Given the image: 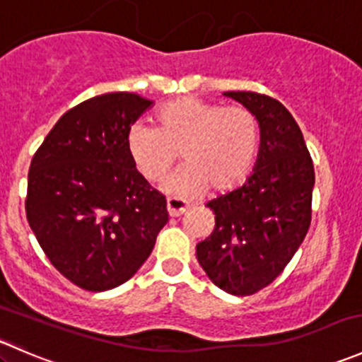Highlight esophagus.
Returning <instances> with one entry per match:
<instances>
[{
  "label": "esophagus",
  "instance_id": "34e87169",
  "mask_svg": "<svg viewBox=\"0 0 362 362\" xmlns=\"http://www.w3.org/2000/svg\"><path fill=\"white\" fill-rule=\"evenodd\" d=\"M166 208H168V214H170L171 217H178V215L185 214V211L191 208V204H189L187 202H184V199L170 198L166 202Z\"/></svg>",
  "mask_w": 362,
  "mask_h": 362
}]
</instances>
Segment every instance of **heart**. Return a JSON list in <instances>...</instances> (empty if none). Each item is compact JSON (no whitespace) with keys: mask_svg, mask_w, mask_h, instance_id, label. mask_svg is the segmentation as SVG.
Listing matches in <instances>:
<instances>
[{"mask_svg":"<svg viewBox=\"0 0 362 362\" xmlns=\"http://www.w3.org/2000/svg\"><path fill=\"white\" fill-rule=\"evenodd\" d=\"M126 148L134 170L151 184L170 175L180 152L185 166L164 187L170 194L187 198L208 187L228 192L249 177L257 158L259 129L242 107L178 98L156 112L154 127H131Z\"/></svg>","mask_w":362,"mask_h":362,"instance_id":"heart-1","label":"heart"}]
</instances>
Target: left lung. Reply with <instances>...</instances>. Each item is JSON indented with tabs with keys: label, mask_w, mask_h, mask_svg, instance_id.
Masks as SVG:
<instances>
[{
	"label": "left lung",
	"mask_w": 362,
	"mask_h": 362,
	"mask_svg": "<svg viewBox=\"0 0 362 362\" xmlns=\"http://www.w3.org/2000/svg\"><path fill=\"white\" fill-rule=\"evenodd\" d=\"M224 96L257 119L261 147L245 184L206 203L215 228L196 255L218 289L250 296L284 272L305 240L315 173L301 129L280 101L252 90Z\"/></svg>",
	"instance_id": "obj_1"
}]
</instances>
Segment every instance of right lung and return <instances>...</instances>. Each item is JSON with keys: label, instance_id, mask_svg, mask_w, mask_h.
Masks as SVG:
<instances>
[{"label": "right lung", "instance_id": "obj_1", "mask_svg": "<svg viewBox=\"0 0 362 362\" xmlns=\"http://www.w3.org/2000/svg\"><path fill=\"white\" fill-rule=\"evenodd\" d=\"M152 105L108 93L68 110L29 166L25 215L54 268L100 293L127 282L168 222L166 198L134 170L131 124Z\"/></svg>", "mask_w": 362, "mask_h": 362}]
</instances>
